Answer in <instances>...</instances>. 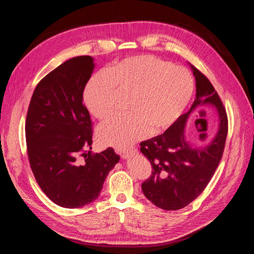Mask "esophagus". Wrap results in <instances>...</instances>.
<instances>
[{
  "mask_svg": "<svg viewBox=\"0 0 254 254\" xmlns=\"http://www.w3.org/2000/svg\"><path fill=\"white\" fill-rule=\"evenodd\" d=\"M136 149L135 148H132L131 150H129V151H125V152H122L121 153V157L123 158V159H126V158H129L130 156H133V155H135L136 153Z\"/></svg>",
  "mask_w": 254,
  "mask_h": 254,
  "instance_id": "1",
  "label": "esophagus"
}]
</instances>
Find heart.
Returning <instances> with one entry per match:
<instances>
[{
  "mask_svg": "<svg viewBox=\"0 0 254 254\" xmlns=\"http://www.w3.org/2000/svg\"><path fill=\"white\" fill-rule=\"evenodd\" d=\"M118 92L130 95L129 114L105 122L98 140L120 150L128 149L148 133L170 128L186 110L194 93V78L186 67L152 55L123 59L92 77L84 90L88 110L98 120L114 113Z\"/></svg>",
  "mask_w": 254,
  "mask_h": 254,
  "instance_id": "obj_1",
  "label": "heart"
}]
</instances>
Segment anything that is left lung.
Masks as SVG:
<instances>
[{"instance_id":"8db88e82","label":"left lung","mask_w":254,"mask_h":254,"mask_svg":"<svg viewBox=\"0 0 254 254\" xmlns=\"http://www.w3.org/2000/svg\"><path fill=\"white\" fill-rule=\"evenodd\" d=\"M196 79V98L188 113L181 115L164 133L142 142L141 152L149 160L151 175L142 183L145 197L166 211L187 206L200 195L216 171L228 133L226 108L213 84L191 65ZM212 103L220 114V129L205 148H191L184 139L189 112L197 105Z\"/></svg>"}]
</instances>
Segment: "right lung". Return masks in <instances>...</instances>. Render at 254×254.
<instances>
[{
  "label": "right lung",
  "mask_w": 254,
  "mask_h": 254,
  "mask_svg": "<svg viewBox=\"0 0 254 254\" xmlns=\"http://www.w3.org/2000/svg\"><path fill=\"white\" fill-rule=\"evenodd\" d=\"M93 58L66 60L39 81L25 121L30 168L53 202L77 209L94 201L120 156L112 147L91 153L93 124L83 91Z\"/></svg>",
  "instance_id": "add662e5"
}]
</instances>
